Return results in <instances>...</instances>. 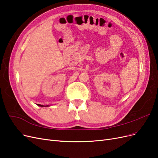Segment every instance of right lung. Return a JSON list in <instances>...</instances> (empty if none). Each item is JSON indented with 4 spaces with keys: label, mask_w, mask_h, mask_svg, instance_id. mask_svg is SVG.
I'll return each instance as SVG.
<instances>
[{
    "label": "right lung",
    "mask_w": 158,
    "mask_h": 158,
    "mask_svg": "<svg viewBox=\"0 0 158 158\" xmlns=\"http://www.w3.org/2000/svg\"><path fill=\"white\" fill-rule=\"evenodd\" d=\"M38 106H40V107H44V106H42V105H40V104H38Z\"/></svg>",
    "instance_id": "1"
}]
</instances>
